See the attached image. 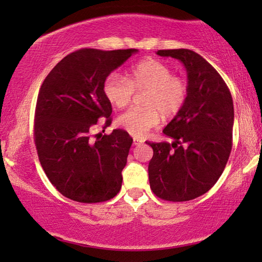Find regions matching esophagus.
Here are the masks:
<instances>
[{"mask_svg":"<svg viewBox=\"0 0 262 262\" xmlns=\"http://www.w3.org/2000/svg\"><path fill=\"white\" fill-rule=\"evenodd\" d=\"M142 143H143V141H142V139H138V138H134V144L135 145H139V144H142Z\"/></svg>","mask_w":262,"mask_h":262,"instance_id":"1","label":"esophagus"}]
</instances>
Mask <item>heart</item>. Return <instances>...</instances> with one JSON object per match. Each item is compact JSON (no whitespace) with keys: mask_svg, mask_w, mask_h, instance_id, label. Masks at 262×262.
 <instances>
[{"mask_svg":"<svg viewBox=\"0 0 262 262\" xmlns=\"http://www.w3.org/2000/svg\"><path fill=\"white\" fill-rule=\"evenodd\" d=\"M136 93L145 92L143 108L127 110L117 123L134 137L141 138L160 123L163 117H174L185 106L188 87L184 78L174 76L167 64L157 59H145L128 71L127 80L118 74L106 78L103 93L111 105L124 108Z\"/></svg>","mask_w":262,"mask_h":262,"instance_id":"obj_1","label":"heart"}]
</instances>
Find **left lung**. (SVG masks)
I'll return each instance as SVG.
<instances>
[{"label": "left lung", "instance_id": "left-lung-1", "mask_svg": "<svg viewBox=\"0 0 262 262\" xmlns=\"http://www.w3.org/2000/svg\"><path fill=\"white\" fill-rule=\"evenodd\" d=\"M187 71L185 106L164 127L173 142H145L154 150L150 188L169 202H187L206 193L223 173L230 156L234 105L228 85L202 56L187 49L159 50Z\"/></svg>", "mask_w": 262, "mask_h": 262}]
</instances>
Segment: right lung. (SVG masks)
Masks as SVG:
<instances>
[{"label":"right lung","instance_id":"right-lung-1","mask_svg":"<svg viewBox=\"0 0 262 262\" xmlns=\"http://www.w3.org/2000/svg\"><path fill=\"white\" fill-rule=\"evenodd\" d=\"M136 49H81L60 60L42 82L34 114V142L46 177L57 191L78 203H101L119 193L132 138L117 128L91 130L112 123V105L103 84ZM105 131V130H103Z\"/></svg>","mask_w":262,"mask_h":262}]
</instances>
